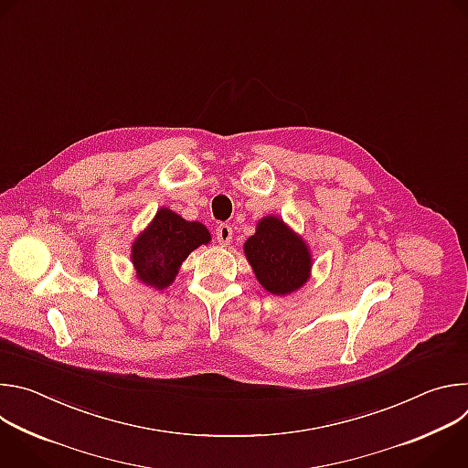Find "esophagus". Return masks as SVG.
Segmentation results:
<instances>
[{
  "label": "esophagus",
  "instance_id": "obj_1",
  "mask_svg": "<svg viewBox=\"0 0 468 468\" xmlns=\"http://www.w3.org/2000/svg\"><path fill=\"white\" fill-rule=\"evenodd\" d=\"M233 239V228L228 226V224H220L217 228V240L222 244V246H228Z\"/></svg>",
  "mask_w": 468,
  "mask_h": 468
}]
</instances>
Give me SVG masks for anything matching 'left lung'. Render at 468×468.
Wrapping results in <instances>:
<instances>
[{
  "label": "left lung",
  "instance_id": "obj_1",
  "mask_svg": "<svg viewBox=\"0 0 468 468\" xmlns=\"http://www.w3.org/2000/svg\"><path fill=\"white\" fill-rule=\"evenodd\" d=\"M244 255L261 287L274 296L300 291L311 278L309 244L276 215L262 217L244 242Z\"/></svg>",
  "mask_w": 468,
  "mask_h": 468
}]
</instances>
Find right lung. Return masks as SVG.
Here are the masks:
<instances>
[{"label": "right lung", "mask_w": 468, "mask_h": 468, "mask_svg": "<svg viewBox=\"0 0 468 468\" xmlns=\"http://www.w3.org/2000/svg\"><path fill=\"white\" fill-rule=\"evenodd\" d=\"M209 242L211 233L202 222L185 220L172 209L161 207L133 240L129 259L141 283L163 291L174 283L190 251Z\"/></svg>", "instance_id": "right-lung-1"}]
</instances>
